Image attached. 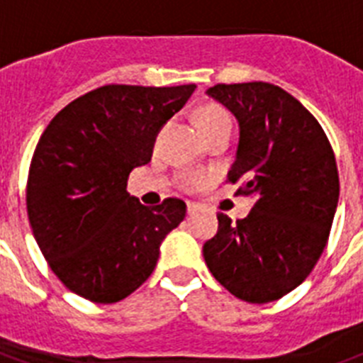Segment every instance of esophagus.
I'll return each instance as SVG.
<instances>
[{
    "label": "esophagus",
    "instance_id": "34e87169",
    "mask_svg": "<svg viewBox=\"0 0 363 363\" xmlns=\"http://www.w3.org/2000/svg\"><path fill=\"white\" fill-rule=\"evenodd\" d=\"M186 208H188V214H196L197 210H199V205H197V203H194V201H188Z\"/></svg>",
    "mask_w": 363,
    "mask_h": 363
}]
</instances>
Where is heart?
I'll use <instances>...</instances> for the list:
<instances>
[{"instance_id":"b5f03b06","label":"heart","mask_w":363,"mask_h":363,"mask_svg":"<svg viewBox=\"0 0 363 363\" xmlns=\"http://www.w3.org/2000/svg\"><path fill=\"white\" fill-rule=\"evenodd\" d=\"M197 127H199L203 138L219 133V130H233V120L227 111L221 106H205L203 111L197 114ZM206 181L205 173L190 172L182 175V186L184 188H196L201 186Z\"/></svg>"}]
</instances>
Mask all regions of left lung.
<instances>
[{
	"instance_id": "left-lung-1",
	"label": "left lung",
	"mask_w": 363,
	"mask_h": 363,
	"mask_svg": "<svg viewBox=\"0 0 363 363\" xmlns=\"http://www.w3.org/2000/svg\"><path fill=\"white\" fill-rule=\"evenodd\" d=\"M206 94L238 120L228 182L252 208L236 223L219 212L203 257L234 297L271 303L310 275L327 245L340 197L334 151L318 120L280 86L216 84Z\"/></svg>"
}]
</instances>
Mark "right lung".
<instances>
[{"label": "right lung", "mask_w": 363, "mask_h": 363, "mask_svg": "<svg viewBox=\"0 0 363 363\" xmlns=\"http://www.w3.org/2000/svg\"><path fill=\"white\" fill-rule=\"evenodd\" d=\"M196 88L106 84L45 127L29 167L27 216L51 271L79 297L108 304L133 294L186 216L175 197L144 206L127 179L151 160L158 130Z\"/></svg>", "instance_id": "1"}]
</instances>
